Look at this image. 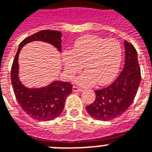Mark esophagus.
<instances>
[{
	"label": "esophagus",
	"mask_w": 152,
	"mask_h": 152,
	"mask_svg": "<svg viewBox=\"0 0 152 152\" xmlns=\"http://www.w3.org/2000/svg\"><path fill=\"white\" fill-rule=\"evenodd\" d=\"M72 91H75V92H80V91H83V89L80 88L76 86H73L72 87Z\"/></svg>",
	"instance_id": "34e87169"
}]
</instances>
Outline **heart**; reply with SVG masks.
Segmentation results:
<instances>
[{
	"instance_id": "obj_1",
	"label": "heart",
	"mask_w": 152,
	"mask_h": 152,
	"mask_svg": "<svg viewBox=\"0 0 152 152\" xmlns=\"http://www.w3.org/2000/svg\"><path fill=\"white\" fill-rule=\"evenodd\" d=\"M122 61V47L116 40L88 35L74 43L72 53L64 56V72L69 79L82 70L86 71L76 79L81 86L110 83L117 75Z\"/></svg>"
}]
</instances>
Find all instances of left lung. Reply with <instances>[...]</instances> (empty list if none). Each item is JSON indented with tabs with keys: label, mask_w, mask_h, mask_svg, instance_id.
Masks as SVG:
<instances>
[{
	"label": "left lung",
	"mask_w": 152,
	"mask_h": 152,
	"mask_svg": "<svg viewBox=\"0 0 152 152\" xmlns=\"http://www.w3.org/2000/svg\"><path fill=\"white\" fill-rule=\"evenodd\" d=\"M125 64L117 79L107 88L95 91L96 99L86 107L91 117L98 120H114L132 104L141 81L137 52L132 45L124 41Z\"/></svg>",
	"instance_id": "1"
}]
</instances>
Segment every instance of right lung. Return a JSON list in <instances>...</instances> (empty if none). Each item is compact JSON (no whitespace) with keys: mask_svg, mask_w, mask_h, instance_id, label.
Wrapping results in <instances>:
<instances>
[{"mask_svg":"<svg viewBox=\"0 0 152 152\" xmlns=\"http://www.w3.org/2000/svg\"><path fill=\"white\" fill-rule=\"evenodd\" d=\"M62 33L55 30H42L25 38L19 45L12 65L11 81L17 102L30 117L40 121H48L58 117L64 107L66 98L72 93V85L68 82L53 81L44 88H29L19 79V53L21 48L32 41L50 44L61 52Z\"/></svg>","mask_w":152,"mask_h":152,"instance_id":"obj_1","label":"right lung"}]
</instances>
